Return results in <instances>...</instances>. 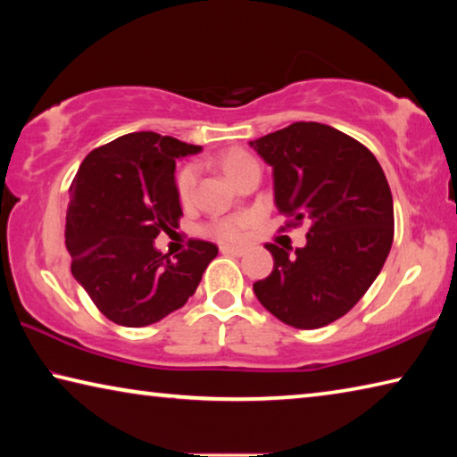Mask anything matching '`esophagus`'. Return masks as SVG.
<instances>
[{
  "label": "esophagus",
  "mask_w": 457,
  "mask_h": 457,
  "mask_svg": "<svg viewBox=\"0 0 457 457\" xmlns=\"http://www.w3.org/2000/svg\"><path fill=\"white\" fill-rule=\"evenodd\" d=\"M220 252L226 253V256H244L245 247H242V245H221Z\"/></svg>",
  "instance_id": "obj_1"
}]
</instances>
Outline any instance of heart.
Masks as SVG:
<instances>
[{
    "label": "heart",
    "mask_w": 457,
    "mask_h": 457,
    "mask_svg": "<svg viewBox=\"0 0 457 457\" xmlns=\"http://www.w3.org/2000/svg\"><path fill=\"white\" fill-rule=\"evenodd\" d=\"M220 165L229 179L237 185V181L242 179L250 169L258 167V161L253 159L250 153L234 149L223 154L220 159ZM195 185H197V167L193 163L183 165L175 175V193L183 205H187L193 199ZM250 226H252L250 215H236V218H223V220L212 221L210 226H207V231H210L213 237L221 239V242H236V239L245 236V231L250 229Z\"/></svg>",
    "instance_id": "1"
}]
</instances>
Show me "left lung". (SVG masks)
Here are the masks:
<instances>
[{
  "label": "left lung",
  "mask_w": 457,
  "mask_h": 457,
  "mask_svg": "<svg viewBox=\"0 0 457 457\" xmlns=\"http://www.w3.org/2000/svg\"><path fill=\"white\" fill-rule=\"evenodd\" d=\"M250 146L274 169L278 212L288 218L282 229L308 223L294 256L266 244L274 270L253 292L294 328L327 327L365 296L389 256V183L365 145L320 122H292Z\"/></svg>",
  "instance_id": "obj_1"
}]
</instances>
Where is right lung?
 I'll return each instance as SVG.
<instances>
[{"instance_id": "add662e5", "label": "right lung", "mask_w": 457, "mask_h": 457, "mask_svg": "<svg viewBox=\"0 0 457 457\" xmlns=\"http://www.w3.org/2000/svg\"><path fill=\"white\" fill-rule=\"evenodd\" d=\"M199 151L151 130L129 133L90 151L74 177L66 212L72 276L120 327H146L181 308L218 256L204 239H189L173 260L153 242L183 215L175 159Z\"/></svg>"}]
</instances>
